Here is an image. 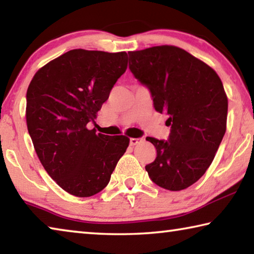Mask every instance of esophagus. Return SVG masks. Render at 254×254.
Returning <instances> with one entry per match:
<instances>
[{
  "instance_id": "1",
  "label": "esophagus",
  "mask_w": 254,
  "mask_h": 254,
  "mask_svg": "<svg viewBox=\"0 0 254 254\" xmlns=\"http://www.w3.org/2000/svg\"><path fill=\"white\" fill-rule=\"evenodd\" d=\"M142 139H139V137H131L130 139V145H136L137 143H140Z\"/></svg>"
}]
</instances>
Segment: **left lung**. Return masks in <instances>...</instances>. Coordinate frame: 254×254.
Here are the masks:
<instances>
[{
  "instance_id": "obj_1",
  "label": "left lung",
  "mask_w": 254,
  "mask_h": 254,
  "mask_svg": "<svg viewBox=\"0 0 254 254\" xmlns=\"http://www.w3.org/2000/svg\"><path fill=\"white\" fill-rule=\"evenodd\" d=\"M128 68L147 86L154 109L168 115V141L147 136L157 150L145 166L154 184L177 191L195 184L212 163L226 131L227 96L212 67L175 46L130 51Z\"/></svg>"
}]
</instances>
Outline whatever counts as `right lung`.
I'll list each match as a JSON object with an SVG mask.
<instances>
[{
    "label": "right lung",
    "instance_id": "right-lung-1",
    "mask_svg": "<svg viewBox=\"0 0 254 254\" xmlns=\"http://www.w3.org/2000/svg\"><path fill=\"white\" fill-rule=\"evenodd\" d=\"M127 55L74 49L41 67L27 91V127L47 173L64 190L89 197L104 189L130 139L87 128L114 84Z\"/></svg>",
    "mask_w": 254,
    "mask_h": 254
}]
</instances>
